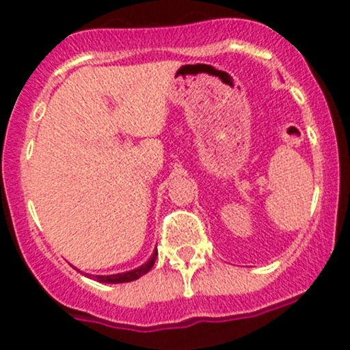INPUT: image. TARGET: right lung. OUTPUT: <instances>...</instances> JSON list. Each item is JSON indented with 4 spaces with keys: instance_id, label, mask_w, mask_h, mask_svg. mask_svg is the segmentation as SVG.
I'll list each match as a JSON object with an SVG mask.
<instances>
[{
    "instance_id": "obj_1",
    "label": "right lung",
    "mask_w": 350,
    "mask_h": 350,
    "mask_svg": "<svg viewBox=\"0 0 350 350\" xmlns=\"http://www.w3.org/2000/svg\"><path fill=\"white\" fill-rule=\"evenodd\" d=\"M155 257H157V249L154 250L152 257H150L146 264H142L140 267H137V269L126 271V273H120V274H111V276H96L94 280L100 281V283H129V281H135V280H139L140 276H144V274H147L150 269H152Z\"/></svg>"
}]
</instances>
